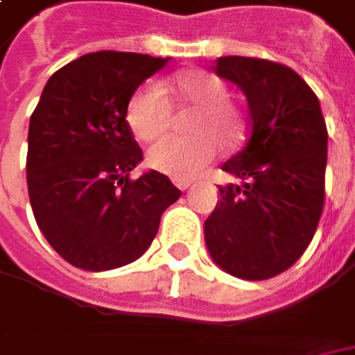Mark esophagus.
Wrapping results in <instances>:
<instances>
[{
    "label": "esophagus",
    "mask_w": 355,
    "mask_h": 355,
    "mask_svg": "<svg viewBox=\"0 0 355 355\" xmlns=\"http://www.w3.org/2000/svg\"><path fill=\"white\" fill-rule=\"evenodd\" d=\"M175 185H178L182 191H185V189H189V187L193 185V182H191V180H175Z\"/></svg>",
    "instance_id": "obj_1"
}]
</instances>
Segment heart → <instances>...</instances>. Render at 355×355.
<instances>
[{"instance_id": "1", "label": "heart", "mask_w": 355, "mask_h": 355, "mask_svg": "<svg viewBox=\"0 0 355 355\" xmlns=\"http://www.w3.org/2000/svg\"><path fill=\"white\" fill-rule=\"evenodd\" d=\"M168 92L180 106L193 108L185 124L191 136H168L154 144L146 156L152 170L185 180L211 162L219 150L217 143L229 152L245 140L247 116L229 98L227 83L221 76L203 69L187 71L171 78ZM170 120L171 106L157 87L144 85L132 92L126 103V124L138 140L152 142L159 138Z\"/></svg>"}]
</instances>
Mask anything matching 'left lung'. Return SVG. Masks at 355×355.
I'll use <instances>...</instances> for the list:
<instances>
[{
	"mask_svg": "<svg viewBox=\"0 0 355 355\" xmlns=\"http://www.w3.org/2000/svg\"><path fill=\"white\" fill-rule=\"evenodd\" d=\"M215 73L249 103L247 142L221 166L233 184L205 221L213 261L229 275L266 280L304 254L326 198L328 130L320 103L291 67L254 57H219Z\"/></svg>",
	"mask_w": 355,
	"mask_h": 355,
	"instance_id": "left-lung-1",
	"label": "left lung"
}]
</instances>
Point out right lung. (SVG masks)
<instances>
[{
	"mask_svg": "<svg viewBox=\"0 0 355 355\" xmlns=\"http://www.w3.org/2000/svg\"><path fill=\"white\" fill-rule=\"evenodd\" d=\"M168 59L98 51L51 76L31 114L27 189L49 245L83 270L136 261L182 191L150 171L132 180L142 148L126 124L132 92Z\"/></svg>",
	"mask_w": 355,
	"mask_h": 355,
	"instance_id": "add662e5",
	"label": "right lung"
}]
</instances>
